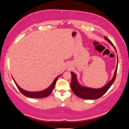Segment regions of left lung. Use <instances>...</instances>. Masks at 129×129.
Returning <instances> with one entry per match:
<instances>
[{"label": "left lung", "instance_id": "obj_1", "mask_svg": "<svg viewBox=\"0 0 129 129\" xmlns=\"http://www.w3.org/2000/svg\"><path fill=\"white\" fill-rule=\"evenodd\" d=\"M105 39L109 43H110L113 46H114L116 50L115 47H114L112 42L107 37H105ZM117 66H118V61H117V65L116 66V70L115 71L113 79L107 84H106L104 87L100 89H92V88L85 87L80 86L77 82L76 75H75V73L71 72V82L70 83V86L73 92L77 96L83 99L95 100V99L100 98L108 90V89L110 88V87L111 86V85L114 82L116 78V76Z\"/></svg>", "mask_w": 129, "mask_h": 129}]
</instances>
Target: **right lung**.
I'll use <instances>...</instances> for the list:
<instances>
[{
  "instance_id": "add662e5",
  "label": "right lung",
  "mask_w": 129,
  "mask_h": 129,
  "mask_svg": "<svg viewBox=\"0 0 129 129\" xmlns=\"http://www.w3.org/2000/svg\"><path fill=\"white\" fill-rule=\"evenodd\" d=\"M60 76H58L55 80L53 81V83H52V84L46 89L40 91V92H29V91H25L24 90H23L22 89H21L20 87H19L16 83L15 82V81H14V80L13 79L17 87L18 88V89H19V90L20 91V92L23 94L24 95H25L26 97L28 98H34V99H41V98H44L45 97L48 96L50 94V93L52 92V91L55 85H56V82L58 79V78L60 77Z\"/></svg>"
}]
</instances>
